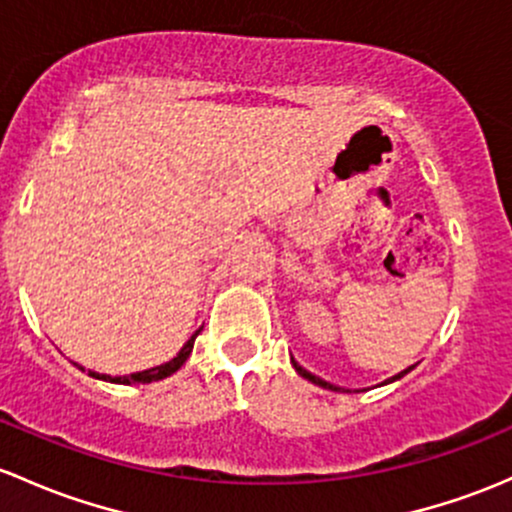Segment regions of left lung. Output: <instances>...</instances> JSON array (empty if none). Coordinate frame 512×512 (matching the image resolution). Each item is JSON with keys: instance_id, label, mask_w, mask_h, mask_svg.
Wrapping results in <instances>:
<instances>
[{"instance_id": "8db88e82", "label": "left lung", "mask_w": 512, "mask_h": 512, "mask_svg": "<svg viewBox=\"0 0 512 512\" xmlns=\"http://www.w3.org/2000/svg\"><path fill=\"white\" fill-rule=\"evenodd\" d=\"M292 365H294V370H297V373L301 375V378H306L309 380V383H314V385H319V387H324V390H333V392H341L343 387H338V385H333V383H328V380H324V378H319V375H314V373H309V370L306 368H301V365L297 363V360L292 358ZM414 368V365H410V368L407 370H402V373H397V375H392V378H387L383 385H387V383H395V380H400V378H405L407 373H410V370ZM343 392H348V390H343Z\"/></svg>"}]
</instances>
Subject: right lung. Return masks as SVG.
I'll return each mask as SVG.
<instances>
[{
	"label": "right lung",
	"instance_id": "obj_1",
	"mask_svg": "<svg viewBox=\"0 0 512 512\" xmlns=\"http://www.w3.org/2000/svg\"><path fill=\"white\" fill-rule=\"evenodd\" d=\"M198 333H201V328H198V331L193 333L191 338H188V341L184 343V348H181V351L176 353L174 358L166 360V363L157 365V368L139 370V373H132V375H115V378H112V375H105V373H95V370H88V375H90V378H95V380H105V383H115V385H132V383H142V385H144V383H157V380H164V378H169V375H174L176 370H179L181 365L186 363L188 355H191V351H193V341H196ZM73 365H75V368L85 370L83 365H78V363H73Z\"/></svg>",
	"mask_w": 512,
	"mask_h": 512
}]
</instances>
